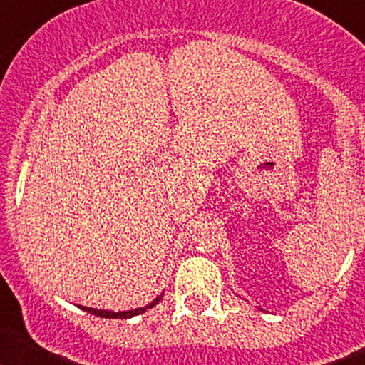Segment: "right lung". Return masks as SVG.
<instances>
[{
  "mask_svg": "<svg viewBox=\"0 0 365 365\" xmlns=\"http://www.w3.org/2000/svg\"><path fill=\"white\" fill-rule=\"evenodd\" d=\"M163 298V294L157 296V298L153 299L151 303H148L146 307H138V309H133V311H120V312H113V311H102V309H91V307H83V305H78L82 311H87V312H91V314L95 316H100V318H120V320H125V318H133V316L137 314H143V312H146V309H151L155 307L157 303H159V299Z\"/></svg>",
  "mask_w": 365,
  "mask_h": 365,
  "instance_id": "obj_1",
  "label": "right lung"
}]
</instances>
